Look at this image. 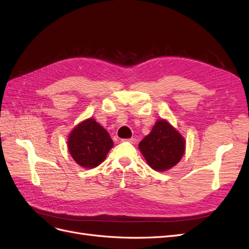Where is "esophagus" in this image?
Wrapping results in <instances>:
<instances>
[{
  "mask_svg": "<svg viewBox=\"0 0 249 249\" xmlns=\"http://www.w3.org/2000/svg\"><path fill=\"white\" fill-rule=\"evenodd\" d=\"M123 141H127V142L132 143V144H136V143H137V139H136V138H131V139H124Z\"/></svg>",
  "mask_w": 249,
  "mask_h": 249,
  "instance_id": "34e87169",
  "label": "esophagus"
}]
</instances>
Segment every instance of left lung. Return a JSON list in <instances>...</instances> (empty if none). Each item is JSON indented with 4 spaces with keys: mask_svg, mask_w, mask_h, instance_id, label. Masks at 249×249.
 Wrapping results in <instances>:
<instances>
[{
    "mask_svg": "<svg viewBox=\"0 0 249 249\" xmlns=\"http://www.w3.org/2000/svg\"><path fill=\"white\" fill-rule=\"evenodd\" d=\"M138 147L149 167L163 172L176 166L182 159L186 140L166 119H158Z\"/></svg>",
    "mask_w": 249,
    "mask_h": 249,
    "instance_id": "left-lung-1",
    "label": "left lung"
}]
</instances>
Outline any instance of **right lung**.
Here are the masks:
<instances>
[{
  "mask_svg": "<svg viewBox=\"0 0 249 249\" xmlns=\"http://www.w3.org/2000/svg\"><path fill=\"white\" fill-rule=\"evenodd\" d=\"M114 145L109 133L93 118L83 120L73 127L67 139L72 159L83 168H94L105 161Z\"/></svg>",
  "mask_w": 249,
  "mask_h": 249,
  "instance_id": "right-lung-1",
  "label": "right lung"
}]
</instances>
